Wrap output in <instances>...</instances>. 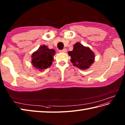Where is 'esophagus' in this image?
<instances>
[{"label":"esophagus","mask_w":125,"mask_h":125,"mask_svg":"<svg viewBox=\"0 0 125 125\" xmlns=\"http://www.w3.org/2000/svg\"><path fill=\"white\" fill-rule=\"evenodd\" d=\"M59 52L60 53H66V52H67V50H66V48H64V49H63L62 50H60Z\"/></svg>","instance_id":"34e87169"}]
</instances>
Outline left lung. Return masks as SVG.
<instances>
[{
    "instance_id": "1",
    "label": "left lung",
    "mask_w": 125,
    "mask_h": 125,
    "mask_svg": "<svg viewBox=\"0 0 125 125\" xmlns=\"http://www.w3.org/2000/svg\"><path fill=\"white\" fill-rule=\"evenodd\" d=\"M68 54L71 56L73 65L81 70H87L94 62L95 54L88 47L84 46L79 42L74 45L73 50Z\"/></svg>"
}]
</instances>
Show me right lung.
I'll return each mask as SVG.
<instances>
[{"label": "right lung", "mask_w": 125, "mask_h": 125, "mask_svg": "<svg viewBox=\"0 0 125 125\" xmlns=\"http://www.w3.org/2000/svg\"><path fill=\"white\" fill-rule=\"evenodd\" d=\"M55 54L54 50L50 49L46 45L41 46L36 51L32 53V64L35 69L42 71L52 65Z\"/></svg>", "instance_id": "right-lung-1"}]
</instances>
